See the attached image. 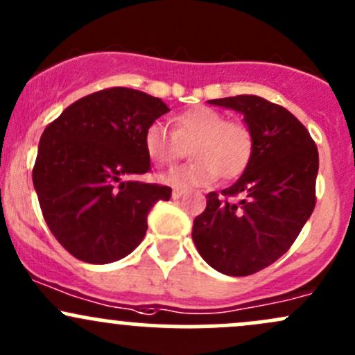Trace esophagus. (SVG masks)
<instances>
[{
  "instance_id": "34e87169",
  "label": "esophagus",
  "mask_w": 355,
  "mask_h": 355,
  "mask_svg": "<svg viewBox=\"0 0 355 355\" xmlns=\"http://www.w3.org/2000/svg\"><path fill=\"white\" fill-rule=\"evenodd\" d=\"M182 196H184V193L179 191V189H174L173 191V200H179V198H182Z\"/></svg>"
}]
</instances>
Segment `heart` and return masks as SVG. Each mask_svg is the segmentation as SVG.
Returning a JSON list of instances; mask_svg holds the SVG:
<instances>
[{
	"label": "heart",
	"instance_id": "b5f03b06",
	"mask_svg": "<svg viewBox=\"0 0 355 355\" xmlns=\"http://www.w3.org/2000/svg\"><path fill=\"white\" fill-rule=\"evenodd\" d=\"M144 147L159 166H171L189 148L191 162L161 176L164 184L186 189L209 184L218 176H240L252 159L254 135L242 121H227L216 110L194 106L174 118V132L157 121L152 123L144 135Z\"/></svg>",
	"mask_w": 355,
	"mask_h": 355
}]
</instances>
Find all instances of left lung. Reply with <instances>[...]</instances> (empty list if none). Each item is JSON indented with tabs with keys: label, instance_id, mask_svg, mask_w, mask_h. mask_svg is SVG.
<instances>
[{
	"label": "left lung",
	"instance_id": "left-lung-1",
	"mask_svg": "<svg viewBox=\"0 0 355 355\" xmlns=\"http://www.w3.org/2000/svg\"><path fill=\"white\" fill-rule=\"evenodd\" d=\"M235 110L254 135L249 166L222 196L207 194L193 223L201 257L227 276H249L288 252L315 208L318 150L298 118L254 94L209 100ZM227 196H242L228 202Z\"/></svg>",
	"mask_w": 355,
	"mask_h": 355
}]
</instances>
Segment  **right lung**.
Listing matches in <instances>:
<instances>
[{
    "label": "right lung",
    "mask_w": 355,
    "mask_h": 355,
    "mask_svg": "<svg viewBox=\"0 0 355 355\" xmlns=\"http://www.w3.org/2000/svg\"><path fill=\"white\" fill-rule=\"evenodd\" d=\"M169 112L130 87L87 94L40 137L33 167L44 218L60 245L89 264L120 261L142 242L147 215L171 188L137 181L150 171L144 135Z\"/></svg>",
    "instance_id": "obj_1"
}]
</instances>
